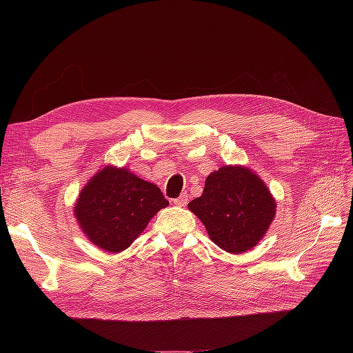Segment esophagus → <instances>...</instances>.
<instances>
[{"label": "esophagus", "mask_w": 353, "mask_h": 353, "mask_svg": "<svg viewBox=\"0 0 353 353\" xmlns=\"http://www.w3.org/2000/svg\"><path fill=\"white\" fill-rule=\"evenodd\" d=\"M174 203H175L176 206H185L187 203H188V196H185V194L179 196L178 199H175V200H174Z\"/></svg>", "instance_id": "1"}]
</instances>
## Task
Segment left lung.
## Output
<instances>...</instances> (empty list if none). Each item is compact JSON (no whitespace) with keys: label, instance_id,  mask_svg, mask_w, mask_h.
<instances>
[{"label":"left lung","instance_id":"obj_1","mask_svg":"<svg viewBox=\"0 0 353 353\" xmlns=\"http://www.w3.org/2000/svg\"><path fill=\"white\" fill-rule=\"evenodd\" d=\"M268 187L245 166L225 165L212 172L203 194L188 209L206 227L210 240L230 253L253 249L275 218Z\"/></svg>","mask_w":353,"mask_h":353}]
</instances>
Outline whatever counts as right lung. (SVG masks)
<instances>
[{
	"label": "right lung",
	"mask_w": 353,
	"mask_h": 353,
	"mask_svg": "<svg viewBox=\"0 0 353 353\" xmlns=\"http://www.w3.org/2000/svg\"><path fill=\"white\" fill-rule=\"evenodd\" d=\"M169 205L160 188L126 168L104 166L81 190L73 213L100 249L119 253L140 237L156 213Z\"/></svg>",
	"instance_id": "right-lung-1"
}]
</instances>
